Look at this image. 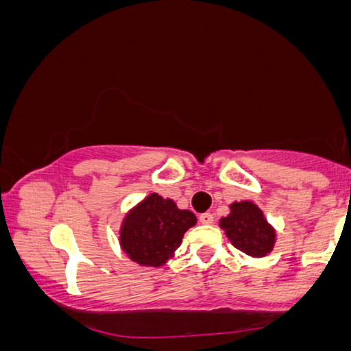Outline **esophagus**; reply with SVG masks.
Instances as JSON below:
<instances>
[{"instance_id":"1","label":"esophagus","mask_w":351,"mask_h":351,"mask_svg":"<svg viewBox=\"0 0 351 351\" xmlns=\"http://www.w3.org/2000/svg\"><path fill=\"white\" fill-rule=\"evenodd\" d=\"M213 221H215V216H213L211 213H203V215H199L201 224H213Z\"/></svg>"}]
</instances>
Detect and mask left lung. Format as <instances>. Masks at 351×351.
I'll return each instance as SVG.
<instances>
[{
    "label": "left lung",
    "mask_w": 351,
    "mask_h": 351,
    "mask_svg": "<svg viewBox=\"0 0 351 351\" xmlns=\"http://www.w3.org/2000/svg\"><path fill=\"white\" fill-rule=\"evenodd\" d=\"M229 208L231 213L219 221V226L224 229L232 245L247 256H267L276 243V231L263 211L251 201L232 203Z\"/></svg>",
    "instance_id": "left-lung-1"
}]
</instances>
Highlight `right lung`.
I'll use <instances>...</instances> for the list:
<instances>
[{
    "label": "right lung",
    "instance_id": "1",
    "mask_svg": "<svg viewBox=\"0 0 351 351\" xmlns=\"http://www.w3.org/2000/svg\"><path fill=\"white\" fill-rule=\"evenodd\" d=\"M195 224L196 216L191 211L152 193L125 216L120 245L134 263L158 267L170 259L184 232Z\"/></svg>",
    "mask_w": 351,
    "mask_h": 351
}]
</instances>
